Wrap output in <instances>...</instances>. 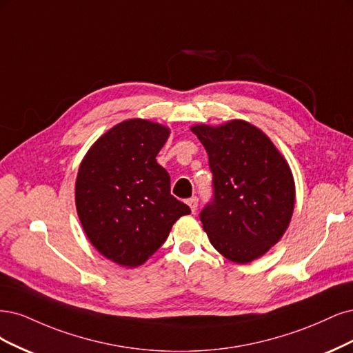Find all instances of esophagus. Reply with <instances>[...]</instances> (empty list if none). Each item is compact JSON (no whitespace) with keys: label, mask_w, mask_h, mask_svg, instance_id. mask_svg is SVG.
Masks as SVG:
<instances>
[{"label":"esophagus","mask_w":353,"mask_h":353,"mask_svg":"<svg viewBox=\"0 0 353 353\" xmlns=\"http://www.w3.org/2000/svg\"><path fill=\"white\" fill-rule=\"evenodd\" d=\"M186 203L189 205L190 211H192V212H195V211H196V208H198V198H196V196H193V198L188 199V201H186Z\"/></svg>","instance_id":"34e87169"}]
</instances>
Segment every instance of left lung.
Instances as JSON below:
<instances>
[{
  "label": "left lung",
  "mask_w": 353,
  "mask_h": 353,
  "mask_svg": "<svg viewBox=\"0 0 353 353\" xmlns=\"http://www.w3.org/2000/svg\"><path fill=\"white\" fill-rule=\"evenodd\" d=\"M190 130L208 154L214 196L199 214L211 245L236 264L263 256L288 230L294 180L268 136L245 120Z\"/></svg>",
  "instance_id": "left-lung-1"
}]
</instances>
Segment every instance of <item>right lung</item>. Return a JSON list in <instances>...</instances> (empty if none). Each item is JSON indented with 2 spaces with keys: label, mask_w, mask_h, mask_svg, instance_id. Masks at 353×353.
<instances>
[{
  "label": "right lung",
  "mask_w": 353,
  "mask_h": 353,
  "mask_svg": "<svg viewBox=\"0 0 353 353\" xmlns=\"http://www.w3.org/2000/svg\"><path fill=\"white\" fill-rule=\"evenodd\" d=\"M170 129L150 120L116 124L89 148L76 179V210L99 254L123 267L154 255L186 203L170 193V176L155 157Z\"/></svg>",
  "instance_id": "add662e5"
}]
</instances>
